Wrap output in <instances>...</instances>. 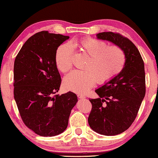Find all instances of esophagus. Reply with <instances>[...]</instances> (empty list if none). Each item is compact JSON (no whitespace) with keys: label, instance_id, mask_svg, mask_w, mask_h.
<instances>
[{"label":"esophagus","instance_id":"34e87169","mask_svg":"<svg viewBox=\"0 0 158 158\" xmlns=\"http://www.w3.org/2000/svg\"><path fill=\"white\" fill-rule=\"evenodd\" d=\"M77 97H78L79 99H84V98H86V97L84 96V94H77Z\"/></svg>","mask_w":158,"mask_h":158}]
</instances>
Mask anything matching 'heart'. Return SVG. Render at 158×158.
I'll return each mask as SVG.
<instances>
[{
    "mask_svg": "<svg viewBox=\"0 0 158 158\" xmlns=\"http://www.w3.org/2000/svg\"><path fill=\"white\" fill-rule=\"evenodd\" d=\"M73 48H77L88 56L84 70L74 71L64 80L68 89L84 93L92 87L95 81L99 84L107 83L116 77L125 66L126 55L117 45L108 46L106 42L92 37L82 38L63 44L57 48L55 61L60 72H68L72 67Z\"/></svg>",
    "mask_w": 158,
    "mask_h": 158,
    "instance_id": "obj_1",
    "label": "heart"
}]
</instances>
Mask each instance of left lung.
<instances>
[{"label": "left lung", "instance_id": "obj_1", "mask_svg": "<svg viewBox=\"0 0 158 158\" xmlns=\"http://www.w3.org/2000/svg\"><path fill=\"white\" fill-rule=\"evenodd\" d=\"M97 39L123 48L125 66L116 77L95 90L99 98L91 99L92 107L88 123L93 130L112 136L124 132L136 118L145 95V65L134 44L118 33L102 32Z\"/></svg>", "mask_w": 158, "mask_h": 158}]
</instances>
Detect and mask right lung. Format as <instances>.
Returning a JSON list of instances; mask_svg holds the SVG:
<instances>
[{
  "instance_id": "1",
  "label": "right lung",
  "mask_w": 158,
  "mask_h": 158,
  "mask_svg": "<svg viewBox=\"0 0 158 158\" xmlns=\"http://www.w3.org/2000/svg\"><path fill=\"white\" fill-rule=\"evenodd\" d=\"M69 39L45 31L36 33L25 42L15 57L14 99L23 123L40 136L53 137L63 132L78 101L72 92L55 94L61 83L55 53Z\"/></svg>"
}]
</instances>
